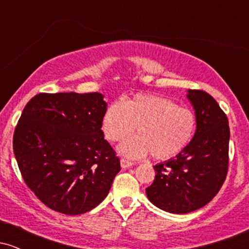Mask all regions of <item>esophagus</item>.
Masks as SVG:
<instances>
[{"label": "esophagus", "instance_id": "34e87169", "mask_svg": "<svg viewBox=\"0 0 249 249\" xmlns=\"http://www.w3.org/2000/svg\"><path fill=\"white\" fill-rule=\"evenodd\" d=\"M133 164H134V162L131 161V160H128V159H125V158L121 159V166H122L123 168H128V167H131Z\"/></svg>", "mask_w": 249, "mask_h": 249}]
</instances>
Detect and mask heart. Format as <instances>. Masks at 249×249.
<instances>
[{
	"label": "heart",
	"mask_w": 249,
	"mask_h": 249,
	"mask_svg": "<svg viewBox=\"0 0 249 249\" xmlns=\"http://www.w3.org/2000/svg\"><path fill=\"white\" fill-rule=\"evenodd\" d=\"M196 123L190 108L164 97L139 93L123 104L111 103L102 117V131L108 142H117L137 127L138 136L119 145V152L130 158L151 153L154 159L168 160L190 145Z\"/></svg>",
	"instance_id": "1"
}]
</instances>
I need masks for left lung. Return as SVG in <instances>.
<instances>
[{"label": "left lung", "mask_w": 249, "mask_h": 249, "mask_svg": "<svg viewBox=\"0 0 249 249\" xmlns=\"http://www.w3.org/2000/svg\"><path fill=\"white\" fill-rule=\"evenodd\" d=\"M196 130L190 145L176 158L153 166L156 177L146 188L148 200L162 211L185 214L204 207L219 192L228 171L230 126L212 96L188 90Z\"/></svg>", "instance_id": "1"}]
</instances>
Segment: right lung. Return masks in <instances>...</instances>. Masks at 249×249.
Returning <instances> with one entry per match:
<instances>
[{
  "mask_svg": "<svg viewBox=\"0 0 249 249\" xmlns=\"http://www.w3.org/2000/svg\"><path fill=\"white\" fill-rule=\"evenodd\" d=\"M104 96L38 93L28 102L13 147L27 186L45 206L87 213L107 198L121 161L104 139Z\"/></svg>",
  "mask_w": 249,
  "mask_h": 249,
  "instance_id": "obj_1",
  "label": "right lung"
}]
</instances>
